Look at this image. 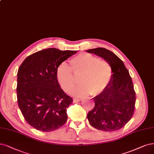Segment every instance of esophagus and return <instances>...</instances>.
Wrapping results in <instances>:
<instances>
[{
    "label": "esophagus",
    "instance_id": "obj_1",
    "mask_svg": "<svg viewBox=\"0 0 154 154\" xmlns=\"http://www.w3.org/2000/svg\"><path fill=\"white\" fill-rule=\"evenodd\" d=\"M82 99L81 98H73V102L74 103H77V102H79L80 101H81Z\"/></svg>",
    "mask_w": 154,
    "mask_h": 154
}]
</instances>
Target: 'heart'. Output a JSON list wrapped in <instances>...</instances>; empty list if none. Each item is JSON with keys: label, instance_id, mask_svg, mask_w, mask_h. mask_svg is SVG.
Masks as SVG:
<instances>
[{"label": "heart", "instance_id": "1", "mask_svg": "<svg viewBox=\"0 0 154 154\" xmlns=\"http://www.w3.org/2000/svg\"><path fill=\"white\" fill-rule=\"evenodd\" d=\"M70 67L61 63L57 68L56 77L62 89L68 91L77 82L74 75H80L81 84L70 91L73 95H97L105 89L112 77L109 63L91 54H79L70 60Z\"/></svg>", "mask_w": 154, "mask_h": 154}]
</instances>
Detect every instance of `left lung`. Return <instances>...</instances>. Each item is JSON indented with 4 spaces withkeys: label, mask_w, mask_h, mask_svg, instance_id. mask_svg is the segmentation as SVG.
<instances>
[{
    "label": "left lung",
    "mask_w": 154,
    "mask_h": 154,
    "mask_svg": "<svg viewBox=\"0 0 154 154\" xmlns=\"http://www.w3.org/2000/svg\"><path fill=\"white\" fill-rule=\"evenodd\" d=\"M110 64L112 75L105 89L93 99L94 109L87 116L91 126L103 131H116L132 118L136 93L129 71L123 61L112 51L103 48L88 49Z\"/></svg>",
    "instance_id": "left-lung-1"
}]
</instances>
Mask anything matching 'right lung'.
Here are the masks:
<instances>
[{
  "label": "right lung",
  "instance_id": "1",
  "mask_svg": "<svg viewBox=\"0 0 154 154\" xmlns=\"http://www.w3.org/2000/svg\"><path fill=\"white\" fill-rule=\"evenodd\" d=\"M77 52L48 48L28 56L20 65L17 73L18 104L33 128L53 131L66 123V109L73 100L61 88L56 71Z\"/></svg>",
  "mask_w": 154,
  "mask_h": 154
}]
</instances>
